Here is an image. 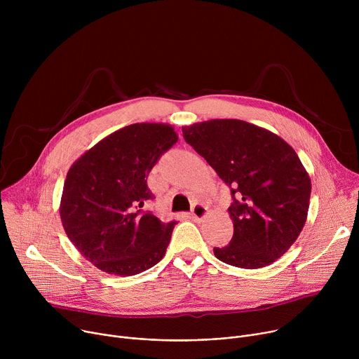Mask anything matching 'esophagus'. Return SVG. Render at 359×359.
I'll return each mask as SVG.
<instances>
[{"instance_id":"obj_1","label":"esophagus","mask_w":359,"mask_h":359,"mask_svg":"<svg viewBox=\"0 0 359 359\" xmlns=\"http://www.w3.org/2000/svg\"><path fill=\"white\" fill-rule=\"evenodd\" d=\"M208 212H209V209L204 206V204L197 203V204H194L193 210L189 213V217L193 219V220H201L204 216L208 215Z\"/></svg>"}]
</instances>
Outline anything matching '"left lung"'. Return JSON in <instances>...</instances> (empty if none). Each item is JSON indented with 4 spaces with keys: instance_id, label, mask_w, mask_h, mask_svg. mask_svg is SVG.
<instances>
[{
    "instance_id": "obj_1",
    "label": "left lung",
    "mask_w": 359,
    "mask_h": 359,
    "mask_svg": "<svg viewBox=\"0 0 359 359\" xmlns=\"http://www.w3.org/2000/svg\"><path fill=\"white\" fill-rule=\"evenodd\" d=\"M184 140L230 187L234 233L216 257L230 266L274 263L299 236L310 208L311 180L295 150L276 133L238 119L182 128Z\"/></svg>"
}]
</instances>
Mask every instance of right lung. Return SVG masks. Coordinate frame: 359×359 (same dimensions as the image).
<instances>
[{
  "label": "right lung",
  "mask_w": 359,
  "mask_h": 359,
  "mask_svg": "<svg viewBox=\"0 0 359 359\" xmlns=\"http://www.w3.org/2000/svg\"><path fill=\"white\" fill-rule=\"evenodd\" d=\"M177 142L170 125L133 123L102 139L71 166L60 215L67 236L99 270L135 276L158 264L176 222L142 208L153 200L146 179Z\"/></svg>",
  "instance_id": "right-lung-1"
}]
</instances>
